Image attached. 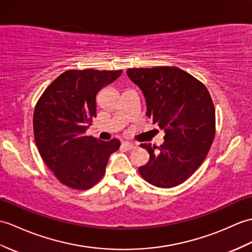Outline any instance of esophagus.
I'll list each match as a JSON object with an SVG mask.
<instances>
[{"instance_id":"obj_1","label":"esophagus","mask_w":252,"mask_h":252,"mask_svg":"<svg viewBox=\"0 0 252 252\" xmlns=\"http://www.w3.org/2000/svg\"><path fill=\"white\" fill-rule=\"evenodd\" d=\"M122 147H124L126 150H132V149L135 148V145L132 144V143H128V142H124V143H122Z\"/></svg>"}]
</instances>
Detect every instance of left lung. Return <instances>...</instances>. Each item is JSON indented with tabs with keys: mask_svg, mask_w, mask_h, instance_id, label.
<instances>
[{
	"mask_svg": "<svg viewBox=\"0 0 252 252\" xmlns=\"http://www.w3.org/2000/svg\"><path fill=\"white\" fill-rule=\"evenodd\" d=\"M126 74L143 91L147 116L164 130L160 147L140 144L149 154L140 176L158 188L185 183L212 147L216 134V113L206 86L176 66L127 68Z\"/></svg>",
	"mask_w": 252,
	"mask_h": 252,
	"instance_id": "obj_1",
	"label": "left lung"
}]
</instances>
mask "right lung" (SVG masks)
I'll return each instance as SVG.
<instances>
[{
  "instance_id": "obj_1",
  "label": "right lung",
  "mask_w": 252,
  "mask_h": 252,
  "mask_svg": "<svg viewBox=\"0 0 252 252\" xmlns=\"http://www.w3.org/2000/svg\"><path fill=\"white\" fill-rule=\"evenodd\" d=\"M122 71L68 69L46 88L35 105L33 131L38 153L57 179L75 190H88L101 180L120 140L87 136L96 117L97 92Z\"/></svg>"
}]
</instances>
